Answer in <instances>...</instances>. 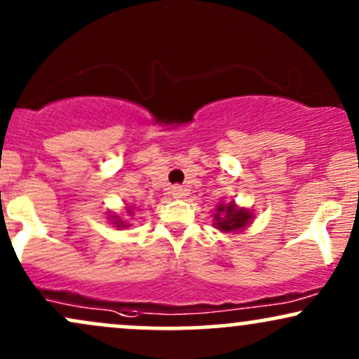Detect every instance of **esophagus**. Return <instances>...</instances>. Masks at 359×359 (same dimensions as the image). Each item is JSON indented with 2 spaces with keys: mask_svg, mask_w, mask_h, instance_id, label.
Masks as SVG:
<instances>
[{
  "mask_svg": "<svg viewBox=\"0 0 359 359\" xmlns=\"http://www.w3.org/2000/svg\"><path fill=\"white\" fill-rule=\"evenodd\" d=\"M172 196H174L175 199H180V197L185 196V191H184L182 185H174V187H172Z\"/></svg>",
  "mask_w": 359,
  "mask_h": 359,
  "instance_id": "obj_1",
  "label": "esophagus"
}]
</instances>
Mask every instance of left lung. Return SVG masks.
<instances>
[{"mask_svg": "<svg viewBox=\"0 0 359 359\" xmlns=\"http://www.w3.org/2000/svg\"><path fill=\"white\" fill-rule=\"evenodd\" d=\"M214 219H216V226L221 231H238V229L245 228L251 219V212L246 209H238L233 203L228 205L221 204L217 208V212L214 214Z\"/></svg>", "mask_w": 359, "mask_h": 359, "instance_id": "8db88e82", "label": "left lung"}]
</instances>
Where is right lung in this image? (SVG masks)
Masks as SVG:
<instances>
[{
    "label": "right lung",
    "mask_w": 359,
    "mask_h": 359,
    "mask_svg": "<svg viewBox=\"0 0 359 359\" xmlns=\"http://www.w3.org/2000/svg\"><path fill=\"white\" fill-rule=\"evenodd\" d=\"M114 224H116L118 226V228H125V222H123L121 219H119V217L118 216H114Z\"/></svg>",
    "instance_id": "obj_1"
}]
</instances>
